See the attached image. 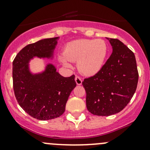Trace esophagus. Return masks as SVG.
Wrapping results in <instances>:
<instances>
[{
    "mask_svg": "<svg viewBox=\"0 0 150 150\" xmlns=\"http://www.w3.org/2000/svg\"><path fill=\"white\" fill-rule=\"evenodd\" d=\"M75 82H76L77 85H81L82 84V79L81 78V77L79 76H76L75 77Z\"/></svg>",
    "mask_w": 150,
    "mask_h": 150,
    "instance_id": "34e87169",
    "label": "esophagus"
}]
</instances>
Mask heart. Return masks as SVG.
Masks as SVG:
<instances>
[{
	"mask_svg": "<svg viewBox=\"0 0 150 150\" xmlns=\"http://www.w3.org/2000/svg\"><path fill=\"white\" fill-rule=\"evenodd\" d=\"M108 52L106 42L101 39H79L66 45L59 61L70 67L69 62H78V67L82 73L92 75L97 73L103 67Z\"/></svg>",
	"mask_w": 150,
	"mask_h": 150,
	"instance_id": "1",
	"label": "heart"
}]
</instances>
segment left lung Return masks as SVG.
<instances>
[{"mask_svg": "<svg viewBox=\"0 0 150 150\" xmlns=\"http://www.w3.org/2000/svg\"><path fill=\"white\" fill-rule=\"evenodd\" d=\"M112 53L102 69L82 83L86 107L93 115L109 116L123 110L137 90L139 80L135 55L118 39L107 38Z\"/></svg>", "mask_w": 150, "mask_h": 150, "instance_id": "left-lung-1", "label": "left lung"}]
</instances>
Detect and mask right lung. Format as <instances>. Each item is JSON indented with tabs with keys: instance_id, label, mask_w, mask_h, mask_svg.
<instances>
[{
	"instance_id": "1",
	"label": "right lung",
	"mask_w": 150,
	"mask_h": 150,
	"mask_svg": "<svg viewBox=\"0 0 150 150\" xmlns=\"http://www.w3.org/2000/svg\"><path fill=\"white\" fill-rule=\"evenodd\" d=\"M59 38L40 40L24 47L13 61V88L19 106L40 120L56 118L64 113L68 97L76 86L75 75L64 78L53 64L41 73L32 74L29 62L33 57L51 58Z\"/></svg>"
}]
</instances>
